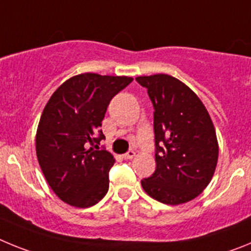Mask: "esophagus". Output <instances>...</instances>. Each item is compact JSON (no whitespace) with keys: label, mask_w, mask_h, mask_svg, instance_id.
Returning <instances> with one entry per match:
<instances>
[{"label":"esophagus","mask_w":251,"mask_h":251,"mask_svg":"<svg viewBox=\"0 0 251 251\" xmlns=\"http://www.w3.org/2000/svg\"><path fill=\"white\" fill-rule=\"evenodd\" d=\"M134 156H136V152H134V151H128L127 153H124L123 154V158L124 159H132V158H134Z\"/></svg>","instance_id":"esophagus-1"}]
</instances>
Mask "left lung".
<instances>
[{
    "mask_svg": "<svg viewBox=\"0 0 251 251\" xmlns=\"http://www.w3.org/2000/svg\"><path fill=\"white\" fill-rule=\"evenodd\" d=\"M154 108L156 171L142 179L148 196L166 205L194 200L214 176L219 143L210 114L186 84L167 74L138 76Z\"/></svg>",
    "mask_w": 251,
    "mask_h": 251,
    "instance_id": "1",
    "label": "left lung"
}]
</instances>
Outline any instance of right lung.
Returning <instances> with one entry per match:
<instances>
[{
	"label": "right lung",
	"instance_id": "add662e5",
	"mask_svg": "<svg viewBox=\"0 0 251 251\" xmlns=\"http://www.w3.org/2000/svg\"><path fill=\"white\" fill-rule=\"evenodd\" d=\"M133 79L94 73L75 75L51 95L36 132L39 165L51 190L74 207H90L105 196L114 157L98 145L106 108Z\"/></svg>",
	"mask_w": 251,
	"mask_h": 251
}]
</instances>
